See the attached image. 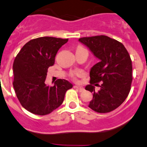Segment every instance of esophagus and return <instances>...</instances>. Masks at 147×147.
Masks as SVG:
<instances>
[{
    "label": "esophagus",
    "mask_w": 147,
    "mask_h": 147,
    "mask_svg": "<svg viewBox=\"0 0 147 147\" xmlns=\"http://www.w3.org/2000/svg\"><path fill=\"white\" fill-rule=\"evenodd\" d=\"M74 88H78V90H80V92H82V91H83V90H85L84 88L83 87H80V86H74Z\"/></svg>",
    "instance_id": "esophagus-1"
}]
</instances>
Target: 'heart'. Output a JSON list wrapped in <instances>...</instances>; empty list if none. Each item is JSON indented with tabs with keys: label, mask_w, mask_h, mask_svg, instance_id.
<instances>
[{
	"label": "heart",
	"mask_w": 147,
	"mask_h": 147,
	"mask_svg": "<svg viewBox=\"0 0 147 147\" xmlns=\"http://www.w3.org/2000/svg\"><path fill=\"white\" fill-rule=\"evenodd\" d=\"M80 48H81V47H79V48H78V49H80ZM75 75H78V76H80V75H83V72H77V73H75Z\"/></svg>",
	"instance_id": "1"
}]
</instances>
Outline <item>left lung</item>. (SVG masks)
<instances>
[{"instance_id": "8db88e82", "label": "left lung", "mask_w": 147, "mask_h": 147, "mask_svg": "<svg viewBox=\"0 0 147 147\" xmlns=\"http://www.w3.org/2000/svg\"><path fill=\"white\" fill-rule=\"evenodd\" d=\"M79 42L99 60L91 67L90 85L86 86V90L93 92L88 107L99 113L111 112L123 104L131 90L132 61L129 53L121 42L105 35L82 38ZM99 82L101 88L96 92L94 86Z\"/></svg>"}]
</instances>
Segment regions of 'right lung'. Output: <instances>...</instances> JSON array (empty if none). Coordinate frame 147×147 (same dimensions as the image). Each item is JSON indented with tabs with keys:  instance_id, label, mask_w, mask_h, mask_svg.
<instances>
[{
	"instance_id": "obj_1",
	"label": "right lung",
	"mask_w": 147,
	"mask_h": 147,
	"mask_svg": "<svg viewBox=\"0 0 147 147\" xmlns=\"http://www.w3.org/2000/svg\"><path fill=\"white\" fill-rule=\"evenodd\" d=\"M68 39L42 37L27 42L13 64V88L22 106L38 115H46L61 106L65 93L72 88L68 80L59 79L46 86L48 68L53 65L59 49Z\"/></svg>"
}]
</instances>
